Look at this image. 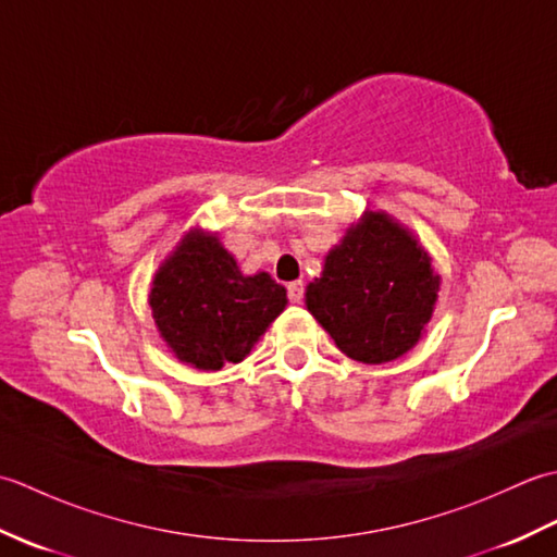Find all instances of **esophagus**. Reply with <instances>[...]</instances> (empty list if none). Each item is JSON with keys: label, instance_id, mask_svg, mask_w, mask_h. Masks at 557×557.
<instances>
[{"label": "esophagus", "instance_id": "34e87169", "mask_svg": "<svg viewBox=\"0 0 557 557\" xmlns=\"http://www.w3.org/2000/svg\"><path fill=\"white\" fill-rule=\"evenodd\" d=\"M287 294H289V301L292 304H301V299H304V282L301 280L289 282Z\"/></svg>", "mask_w": 557, "mask_h": 557}]
</instances>
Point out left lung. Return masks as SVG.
I'll return each instance as SVG.
<instances>
[{"label":"left lung","instance_id":"obj_1","mask_svg":"<svg viewBox=\"0 0 557 557\" xmlns=\"http://www.w3.org/2000/svg\"><path fill=\"white\" fill-rule=\"evenodd\" d=\"M437 289L441 277L413 234L366 210L306 287V309L349 359L387 363L417 345Z\"/></svg>","mask_w":557,"mask_h":557}]
</instances>
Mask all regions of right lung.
<instances>
[{
	"instance_id": "1",
	"label": "right lung",
	"mask_w": 557,
	"mask_h": 557,
	"mask_svg": "<svg viewBox=\"0 0 557 557\" xmlns=\"http://www.w3.org/2000/svg\"><path fill=\"white\" fill-rule=\"evenodd\" d=\"M148 301L176 359L220 371L248 357L285 311L287 289L268 272L244 275L215 234L191 230L156 272Z\"/></svg>"
}]
</instances>
